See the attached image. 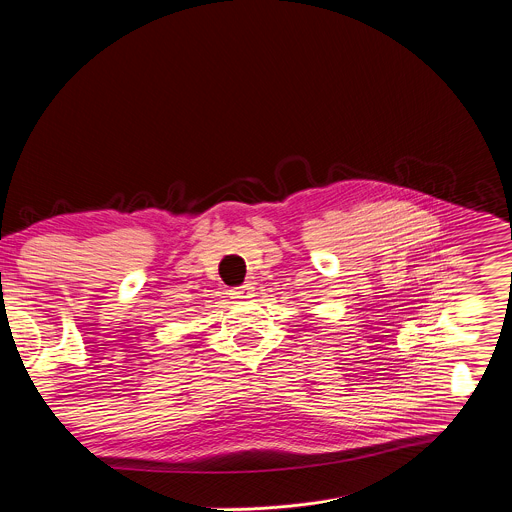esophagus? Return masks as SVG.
<instances>
[{
	"mask_svg": "<svg viewBox=\"0 0 512 512\" xmlns=\"http://www.w3.org/2000/svg\"><path fill=\"white\" fill-rule=\"evenodd\" d=\"M233 296H235L237 300H249V298L255 296V285H253L251 281H247V283H243L241 287H237V289L233 291Z\"/></svg>",
	"mask_w": 512,
	"mask_h": 512,
	"instance_id": "esophagus-1",
	"label": "esophagus"
}]
</instances>
